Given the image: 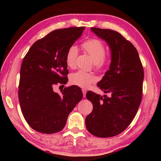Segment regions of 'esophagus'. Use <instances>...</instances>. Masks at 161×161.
Masks as SVG:
<instances>
[{
	"label": "esophagus",
	"mask_w": 161,
	"mask_h": 161,
	"mask_svg": "<svg viewBox=\"0 0 161 161\" xmlns=\"http://www.w3.org/2000/svg\"><path fill=\"white\" fill-rule=\"evenodd\" d=\"M86 92L87 91L85 90V89H82V93H83V96L84 97H86Z\"/></svg>",
	"instance_id": "esophagus-1"
}]
</instances>
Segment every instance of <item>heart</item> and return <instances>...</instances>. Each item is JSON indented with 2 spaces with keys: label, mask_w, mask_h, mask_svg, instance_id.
Segmentation results:
<instances>
[{
  "label": "heart",
  "mask_w": 161,
  "mask_h": 161,
  "mask_svg": "<svg viewBox=\"0 0 161 161\" xmlns=\"http://www.w3.org/2000/svg\"><path fill=\"white\" fill-rule=\"evenodd\" d=\"M82 48L93 58L94 66L97 70H104L111 64V58L105 54V46L103 42L97 39H91L84 42ZM78 55V48L75 46H70L68 49L66 54V63L70 68H73L76 64ZM70 81L72 84L76 85L81 88H87L91 84L96 81V77L94 75L86 73L83 70H78L72 73L70 77Z\"/></svg>",
  "instance_id": "b5f03b06"
}]
</instances>
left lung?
I'll return each mask as SVG.
<instances>
[{
    "mask_svg": "<svg viewBox=\"0 0 161 161\" xmlns=\"http://www.w3.org/2000/svg\"><path fill=\"white\" fill-rule=\"evenodd\" d=\"M91 30L107 43L111 61L108 70L97 83L109 96L87 92L86 98L93 108L85 122L93 136L113 137L127 128L135 118L142 100L144 71L137 50L119 32L109 29Z\"/></svg>",
    "mask_w": 161,
    "mask_h": 161,
    "instance_id": "1",
    "label": "left lung"
}]
</instances>
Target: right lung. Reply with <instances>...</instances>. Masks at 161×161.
<instances>
[{"label":"right lung","instance_id":"right-lung-1","mask_svg":"<svg viewBox=\"0 0 161 161\" xmlns=\"http://www.w3.org/2000/svg\"><path fill=\"white\" fill-rule=\"evenodd\" d=\"M85 27L59 29L33 44L23 60L19 99L26 122L35 131L54 133L61 131L75 106L83 97L81 88H65L59 95L57 84L67 83L66 54Z\"/></svg>","mask_w":161,"mask_h":161}]
</instances>
